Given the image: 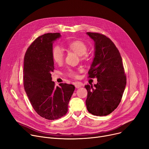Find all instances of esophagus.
<instances>
[{
  "label": "esophagus",
  "mask_w": 149,
  "mask_h": 149,
  "mask_svg": "<svg viewBox=\"0 0 149 149\" xmlns=\"http://www.w3.org/2000/svg\"><path fill=\"white\" fill-rule=\"evenodd\" d=\"M81 86H82V84H80V83H75V88H80V87H81Z\"/></svg>",
  "instance_id": "esophagus-1"
}]
</instances>
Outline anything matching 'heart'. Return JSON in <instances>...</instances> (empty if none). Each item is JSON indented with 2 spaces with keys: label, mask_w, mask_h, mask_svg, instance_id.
Listing matches in <instances>:
<instances>
[{
  "label": "heart",
  "mask_w": 149,
  "mask_h": 149,
  "mask_svg": "<svg viewBox=\"0 0 149 149\" xmlns=\"http://www.w3.org/2000/svg\"><path fill=\"white\" fill-rule=\"evenodd\" d=\"M67 46L69 49L75 52L78 56H81L83 58H86L87 57V56L85 54L87 51V46L84 42L75 40L69 42L67 44ZM52 56L55 63L58 64L61 63L64 59V53L63 49L59 46L53 47L52 51ZM68 74L72 77H77L78 76L77 72L72 69H69Z\"/></svg>",
  "instance_id": "b5f03b06"
}]
</instances>
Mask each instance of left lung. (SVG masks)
Segmentation results:
<instances>
[{
	"instance_id": "left-lung-1",
	"label": "left lung",
	"mask_w": 149,
	"mask_h": 149,
	"mask_svg": "<svg viewBox=\"0 0 149 149\" xmlns=\"http://www.w3.org/2000/svg\"><path fill=\"white\" fill-rule=\"evenodd\" d=\"M95 42L94 58L88 72V78H97V83L86 85L88 111L95 116L111 113L120 104L126 84L122 58L110 38L98 33L87 32Z\"/></svg>"
}]
</instances>
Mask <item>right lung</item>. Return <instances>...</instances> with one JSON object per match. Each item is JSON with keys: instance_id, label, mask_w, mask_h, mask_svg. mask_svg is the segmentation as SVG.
Here are the masks:
<instances>
[{"instance_id": "right-lung-1", "label": "right lung", "mask_w": 149, "mask_h": 149, "mask_svg": "<svg viewBox=\"0 0 149 149\" xmlns=\"http://www.w3.org/2000/svg\"><path fill=\"white\" fill-rule=\"evenodd\" d=\"M59 33H48L37 38L24 56L23 81L25 92L35 111L48 120H56L68 112V104L75 90L72 84L52 80L54 61L53 44L61 38Z\"/></svg>"}]
</instances>
